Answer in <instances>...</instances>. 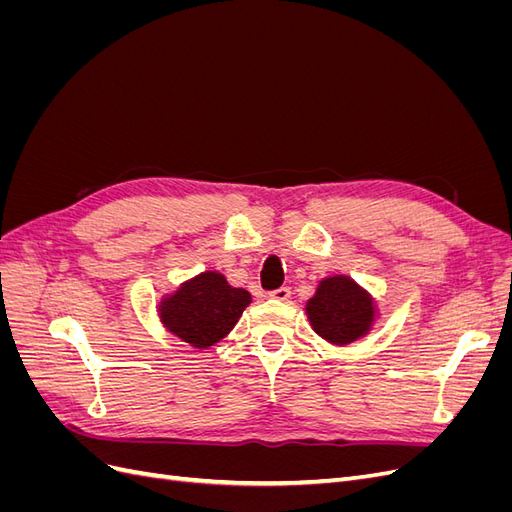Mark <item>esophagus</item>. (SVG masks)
Here are the masks:
<instances>
[{
    "label": "esophagus",
    "mask_w": 512,
    "mask_h": 512,
    "mask_svg": "<svg viewBox=\"0 0 512 512\" xmlns=\"http://www.w3.org/2000/svg\"><path fill=\"white\" fill-rule=\"evenodd\" d=\"M290 294H292V290L288 286H282V288H277V290H271L269 297L275 299V301H288Z\"/></svg>",
    "instance_id": "esophagus-1"
}]
</instances>
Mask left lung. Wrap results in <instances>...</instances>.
<instances>
[{
	"instance_id": "left-lung-1",
	"label": "left lung",
	"mask_w": 512,
	"mask_h": 512,
	"mask_svg": "<svg viewBox=\"0 0 512 512\" xmlns=\"http://www.w3.org/2000/svg\"><path fill=\"white\" fill-rule=\"evenodd\" d=\"M305 309L312 329L337 346L363 337L376 318L374 299L346 275L322 280Z\"/></svg>"
}]
</instances>
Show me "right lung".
Listing matches in <instances>:
<instances>
[{
  "instance_id": "obj_1",
  "label": "right lung",
  "mask_w": 512,
  "mask_h": 512,
  "mask_svg": "<svg viewBox=\"0 0 512 512\" xmlns=\"http://www.w3.org/2000/svg\"><path fill=\"white\" fill-rule=\"evenodd\" d=\"M252 303L250 292L232 288L218 271H205L162 299V324L194 348H209L224 339Z\"/></svg>"
}]
</instances>
